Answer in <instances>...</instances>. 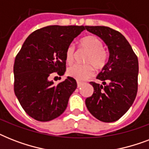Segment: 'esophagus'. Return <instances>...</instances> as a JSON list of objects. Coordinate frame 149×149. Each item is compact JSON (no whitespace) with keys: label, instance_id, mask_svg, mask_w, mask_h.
Returning a JSON list of instances; mask_svg holds the SVG:
<instances>
[{"label":"esophagus","instance_id":"obj_1","mask_svg":"<svg viewBox=\"0 0 149 149\" xmlns=\"http://www.w3.org/2000/svg\"><path fill=\"white\" fill-rule=\"evenodd\" d=\"M82 85H83V83H81V82H79V81L77 82V87H78V88H79V87H80Z\"/></svg>","mask_w":149,"mask_h":149}]
</instances>
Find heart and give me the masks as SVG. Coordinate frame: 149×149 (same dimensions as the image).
Masks as SVG:
<instances>
[{"label": "heart", "instance_id": "obj_1", "mask_svg": "<svg viewBox=\"0 0 149 149\" xmlns=\"http://www.w3.org/2000/svg\"><path fill=\"white\" fill-rule=\"evenodd\" d=\"M102 41L95 36H88L79 42L80 49L89 52L84 59V65H74L67 70V75L78 81H84L93 75V67L100 70L106 65L108 53L104 49ZM75 57V47L70 45L65 52V60L68 65H71Z\"/></svg>", "mask_w": 149, "mask_h": 149}]
</instances>
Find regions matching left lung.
Instances as JSON below:
<instances>
[{
    "label": "left lung",
    "mask_w": 149,
    "mask_h": 149,
    "mask_svg": "<svg viewBox=\"0 0 149 149\" xmlns=\"http://www.w3.org/2000/svg\"><path fill=\"white\" fill-rule=\"evenodd\" d=\"M107 44L109 59L97 77L103 85L91 82L93 95L85 100L90 113L100 121L120 119L133 104L138 92L139 60L132 46L119 31L105 26H85Z\"/></svg>",
    "instance_id": "8db88e82"
}]
</instances>
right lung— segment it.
Returning a JSON list of instances; mask_svg holds the SVG:
<instances>
[{
  "instance_id": "obj_1",
  "label": "right lung",
  "mask_w": 149,
  "mask_h": 149,
  "mask_svg": "<svg viewBox=\"0 0 149 149\" xmlns=\"http://www.w3.org/2000/svg\"><path fill=\"white\" fill-rule=\"evenodd\" d=\"M85 29L84 25H50L33 31L15 57L14 91L24 111L34 119L49 121L65 111L77 81L68 77L55 84L52 72L65 71V52Z\"/></svg>"
}]
</instances>
